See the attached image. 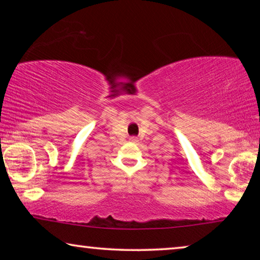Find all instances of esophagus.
Here are the masks:
<instances>
[{
  "label": "esophagus",
  "mask_w": 260,
  "mask_h": 260,
  "mask_svg": "<svg viewBox=\"0 0 260 260\" xmlns=\"http://www.w3.org/2000/svg\"><path fill=\"white\" fill-rule=\"evenodd\" d=\"M129 141H131V142H136V141H138V138H135V136H132V138H129Z\"/></svg>",
  "instance_id": "obj_1"
}]
</instances>
